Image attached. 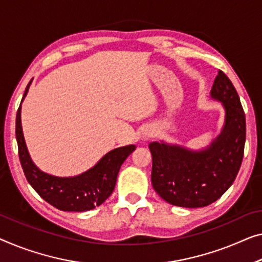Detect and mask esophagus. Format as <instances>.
Returning a JSON list of instances; mask_svg holds the SVG:
<instances>
[{"mask_svg": "<svg viewBox=\"0 0 262 262\" xmlns=\"http://www.w3.org/2000/svg\"><path fill=\"white\" fill-rule=\"evenodd\" d=\"M144 136H146V139H149L150 136H151V133H150V132H147V133H144Z\"/></svg>", "mask_w": 262, "mask_h": 262, "instance_id": "obj_1", "label": "esophagus"}]
</instances>
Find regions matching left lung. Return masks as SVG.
<instances>
[{
	"mask_svg": "<svg viewBox=\"0 0 262 262\" xmlns=\"http://www.w3.org/2000/svg\"><path fill=\"white\" fill-rule=\"evenodd\" d=\"M212 97L226 109L225 128L208 149L187 150L151 142V185L170 205L198 208L214 201L235 180L244 158L246 118L239 95L227 75L219 70Z\"/></svg>",
	"mask_w": 262,
	"mask_h": 262,
	"instance_id": "obj_1",
	"label": "left lung"
}]
</instances>
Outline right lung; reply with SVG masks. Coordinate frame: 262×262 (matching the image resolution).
<instances>
[{"instance_id": "obj_1", "label": "right lung", "mask_w": 262, "mask_h": 262, "mask_svg": "<svg viewBox=\"0 0 262 262\" xmlns=\"http://www.w3.org/2000/svg\"><path fill=\"white\" fill-rule=\"evenodd\" d=\"M28 88L29 84L23 97ZM16 140L19 162L30 186L49 205L64 212H85L103 204L114 190L121 165L135 149L133 144L116 148L79 177L57 178L41 171L30 160L22 133L21 106L16 114Z\"/></svg>"}]
</instances>
